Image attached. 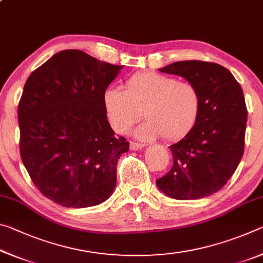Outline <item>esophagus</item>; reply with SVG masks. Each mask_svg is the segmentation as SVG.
Instances as JSON below:
<instances>
[{
  "mask_svg": "<svg viewBox=\"0 0 263 263\" xmlns=\"http://www.w3.org/2000/svg\"><path fill=\"white\" fill-rule=\"evenodd\" d=\"M144 147H145V144H139V142H131L130 144V148L133 151H137Z\"/></svg>",
  "mask_w": 263,
  "mask_h": 263,
  "instance_id": "1",
  "label": "esophagus"
}]
</instances>
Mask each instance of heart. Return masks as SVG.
<instances>
[{
	"instance_id": "heart-1",
	"label": "heart",
	"mask_w": 263,
	"mask_h": 263,
	"mask_svg": "<svg viewBox=\"0 0 263 263\" xmlns=\"http://www.w3.org/2000/svg\"><path fill=\"white\" fill-rule=\"evenodd\" d=\"M106 116L114 130L126 133L142 117L137 127L140 139L177 140L191 131L201 112V95L193 83L155 72H138L125 82V90L111 86L103 95Z\"/></svg>"
}]
</instances>
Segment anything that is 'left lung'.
Segmentation results:
<instances>
[{
    "instance_id": "obj_1",
    "label": "left lung",
    "mask_w": 263,
    "mask_h": 263,
    "mask_svg": "<svg viewBox=\"0 0 263 263\" xmlns=\"http://www.w3.org/2000/svg\"><path fill=\"white\" fill-rule=\"evenodd\" d=\"M159 70L193 83L202 104L191 131L169 146L174 162L157 185L175 199L206 197L226 184L242 158L247 122L242 89L229 69L215 62L177 61Z\"/></svg>"
}]
</instances>
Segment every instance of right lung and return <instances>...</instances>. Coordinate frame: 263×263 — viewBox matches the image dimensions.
Instances as JSON below:
<instances>
[{
    "mask_svg": "<svg viewBox=\"0 0 263 263\" xmlns=\"http://www.w3.org/2000/svg\"><path fill=\"white\" fill-rule=\"evenodd\" d=\"M123 66L65 50L31 73L18 104L21 158L38 190L65 208L105 202L130 144L115 135L103 95Z\"/></svg>",
    "mask_w": 263,
    "mask_h": 263,
    "instance_id": "obj_1",
    "label": "right lung"
}]
</instances>
